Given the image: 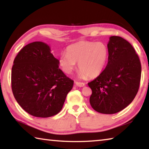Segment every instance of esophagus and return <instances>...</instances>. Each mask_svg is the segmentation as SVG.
I'll list each match as a JSON object with an SVG mask.
<instances>
[{
  "instance_id": "obj_1",
  "label": "esophagus",
  "mask_w": 149,
  "mask_h": 149,
  "mask_svg": "<svg viewBox=\"0 0 149 149\" xmlns=\"http://www.w3.org/2000/svg\"><path fill=\"white\" fill-rule=\"evenodd\" d=\"M75 84H76L77 86L80 87H84V86H85V83H83V82H78V81H75Z\"/></svg>"
}]
</instances>
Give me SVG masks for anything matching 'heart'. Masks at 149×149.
Returning a JSON list of instances; mask_svg holds the SVG:
<instances>
[{
    "instance_id": "obj_1",
    "label": "heart",
    "mask_w": 149,
    "mask_h": 149,
    "mask_svg": "<svg viewBox=\"0 0 149 149\" xmlns=\"http://www.w3.org/2000/svg\"><path fill=\"white\" fill-rule=\"evenodd\" d=\"M108 58V47L103 42L82 41L68 47L66 53L60 55L59 64L63 71L69 74L78 63L80 77L92 78L102 72Z\"/></svg>"
}]
</instances>
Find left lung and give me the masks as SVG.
<instances>
[{"mask_svg": "<svg viewBox=\"0 0 149 149\" xmlns=\"http://www.w3.org/2000/svg\"><path fill=\"white\" fill-rule=\"evenodd\" d=\"M108 61L101 74L88 85L92 90L89 102L95 111L106 114L124 109L138 92L141 62L134 48L118 36L110 37Z\"/></svg>", "mask_w": 149, "mask_h": 149, "instance_id": "obj_1", "label": "left lung"}]
</instances>
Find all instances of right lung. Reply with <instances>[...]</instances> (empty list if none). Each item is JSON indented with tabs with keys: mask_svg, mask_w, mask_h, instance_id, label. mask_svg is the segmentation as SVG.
I'll return each mask as SVG.
<instances>
[{
	"mask_svg": "<svg viewBox=\"0 0 149 149\" xmlns=\"http://www.w3.org/2000/svg\"><path fill=\"white\" fill-rule=\"evenodd\" d=\"M12 90L16 101L28 114L51 117L62 110L74 81L59 68V60L42 42H33L20 50L14 60Z\"/></svg>",
	"mask_w": 149,
	"mask_h": 149,
	"instance_id": "obj_1",
	"label": "right lung"
}]
</instances>
